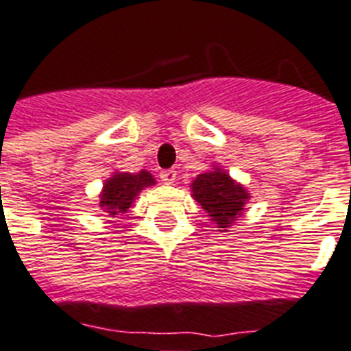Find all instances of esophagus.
<instances>
[{
  "mask_svg": "<svg viewBox=\"0 0 351 351\" xmlns=\"http://www.w3.org/2000/svg\"><path fill=\"white\" fill-rule=\"evenodd\" d=\"M176 178H178L176 170H162V172H160V181H162L165 185H173V183H176Z\"/></svg>",
  "mask_w": 351,
  "mask_h": 351,
  "instance_id": "obj_1",
  "label": "esophagus"
}]
</instances>
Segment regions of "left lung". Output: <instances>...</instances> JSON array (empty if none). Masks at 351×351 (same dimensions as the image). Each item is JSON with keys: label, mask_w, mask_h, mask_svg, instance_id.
I'll list each match as a JSON object with an SVG mask.
<instances>
[{"label": "left lung", "mask_w": 351, "mask_h": 351, "mask_svg": "<svg viewBox=\"0 0 351 351\" xmlns=\"http://www.w3.org/2000/svg\"><path fill=\"white\" fill-rule=\"evenodd\" d=\"M192 196L220 231L235 222L250 199L246 189L229 178V173L223 172L222 168L199 173L192 181Z\"/></svg>", "instance_id": "1"}]
</instances>
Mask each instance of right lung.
Instances as JSON below:
<instances>
[{"mask_svg": "<svg viewBox=\"0 0 351 351\" xmlns=\"http://www.w3.org/2000/svg\"><path fill=\"white\" fill-rule=\"evenodd\" d=\"M152 185H155V179L146 170H141L138 173L116 172L105 181L104 191L99 194V207H104L105 213L110 216L128 213L138 192Z\"/></svg>", "mask_w": 351, "mask_h": 351, "instance_id": "add662e5", "label": "right lung"}]
</instances>
